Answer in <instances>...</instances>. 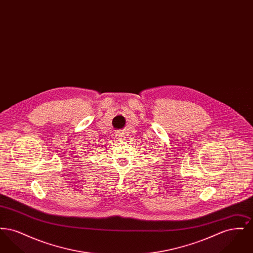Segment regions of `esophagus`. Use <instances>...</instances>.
Listing matches in <instances>:
<instances>
[{
	"mask_svg": "<svg viewBox=\"0 0 253 253\" xmlns=\"http://www.w3.org/2000/svg\"><path fill=\"white\" fill-rule=\"evenodd\" d=\"M116 137H117L118 139H123V138L125 137V132H121V131L116 132Z\"/></svg>",
	"mask_w": 253,
	"mask_h": 253,
	"instance_id": "obj_1",
	"label": "esophagus"
}]
</instances>
